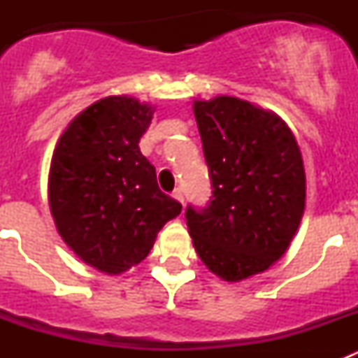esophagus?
Listing matches in <instances>:
<instances>
[{
	"label": "esophagus",
	"instance_id": "esophagus-1",
	"mask_svg": "<svg viewBox=\"0 0 358 358\" xmlns=\"http://www.w3.org/2000/svg\"><path fill=\"white\" fill-rule=\"evenodd\" d=\"M172 195L177 199V201L181 202L182 206H185V195H182V189H181V188H177Z\"/></svg>",
	"mask_w": 358,
	"mask_h": 358
}]
</instances>
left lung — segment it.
I'll return each instance as SVG.
<instances>
[{"instance_id":"1","label":"left lung","mask_w":358,"mask_h":358,"mask_svg":"<svg viewBox=\"0 0 358 358\" xmlns=\"http://www.w3.org/2000/svg\"><path fill=\"white\" fill-rule=\"evenodd\" d=\"M194 113L213 192L186 208L189 236L211 273L245 280L280 260L301 222V152L276 115L240 98L197 100Z\"/></svg>"}]
</instances>
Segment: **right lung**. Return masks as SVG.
Returning a JSON list of instances; mask_svg holds the SVG:
<instances>
[{"mask_svg": "<svg viewBox=\"0 0 358 358\" xmlns=\"http://www.w3.org/2000/svg\"><path fill=\"white\" fill-rule=\"evenodd\" d=\"M152 115L134 98L98 100L69 123L53 152L48 199L57 229L102 273L145 260L161 227L181 213L138 145Z\"/></svg>", "mask_w": 358, "mask_h": 358, "instance_id": "add662e5", "label": "right lung"}]
</instances>
